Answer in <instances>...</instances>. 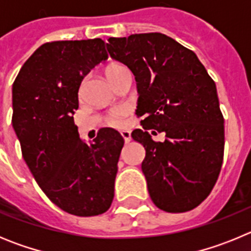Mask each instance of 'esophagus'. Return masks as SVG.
I'll list each match as a JSON object with an SVG mask.
<instances>
[{
  "mask_svg": "<svg viewBox=\"0 0 251 251\" xmlns=\"http://www.w3.org/2000/svg\"><path fill=\"white\" fill-rule=\"evenodd\" d=\"M121 134H122V137H123L124 142H126V143H129L130 139H132V138H130V132H129V130H122Z\"/></svg>",
  "mask_w": 251,
  "mask_h": 251,
  "instance_id": "34e87169",
  "label": "esophagus"
}]
</instances>
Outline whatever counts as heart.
<instances>
[{
  "label": "heart",
  "instance_id": "heart-1",
  "mask_svg": "<svg viewBox=\"0 0 251 251\" xmlns=\"http://www.w3.org/2000/svg\"><path fill=\"white\" fill-rule=\"evenodd\" d=\"M124 72H127L126 66L118 63H113L106 66L105 70H104V74H105L106 79L113 84L115 79L121 74H123ZM126 115H127V109L123 108V106H117V108L110 110L109 114L106 115V123L109 126H113V127H119Z\"/></svg>",
  "mask_w": 251,
  "mask_h": 251
}]
</instances>
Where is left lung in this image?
<instances>
[{"instance_id":"obj_1","label":"left lung","mask_w":251,"mask_h":251,"mask_svg":"<svg viewBox=\"0 0 251 251\" xmlns=\"http://www.w3.org/2000/svg\"><path fill=\"white\" fill-rule=\"evenodd\" d=\"M110 56L130 69L138 89L133 130L143 145L142 171L153 203L190 211L210 195L224 159V117L215 81L194 51L159 32L109 37ZM165 131V142L150 133Z\"/></svg>"}]
</instances>
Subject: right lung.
<instances>
[{"mask_svg": "<svg viewBox=\"0 0 251 251\" xmlns=\"http://www.w3.org/2000/svg\"><path fill=\"white\" fill-rule=\"evenodd\" d=\"M106 59L101 39L46 43L12 85V126L22 157L51 202L76 216L103 214L114 197L123 137L101 128L88 145L73 118L84 76Z\"/></svg>", "mask_w": 251, "mask_h": 251, "instance_id": "obj_1", "label": "right lung"}]
</instances>
